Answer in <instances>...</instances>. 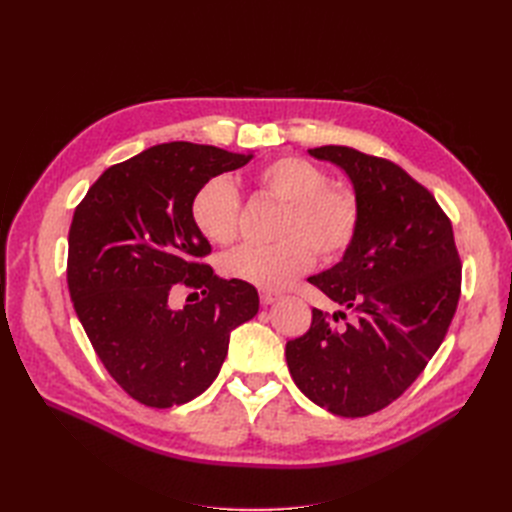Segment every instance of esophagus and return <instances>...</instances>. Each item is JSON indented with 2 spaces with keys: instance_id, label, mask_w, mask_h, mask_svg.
<instances>
[{
  "instance_id": "1",
  "label": "esophagus",
  "mask_w": 512,
  "mask_h": 512,
  "mask_svg": "<svg viewBox=\"0 0 512 512\" xmlns=\"http://www.w3.org/2000/svg\"><path fill=\"white\" fill-rule=\"evenodd\" d=\"M277 299H280V294L269 292V290H262V292H260V303H262V305H271V303H275Z\"/></svg>"
}]
</instances>
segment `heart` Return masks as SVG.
Returning <instances> with one entry per match:
<instances>
[{"label": "heart", "instance_id": "heart-1", "mask_svg": "<svg viewBox=\"0 0 512 512\" xmlns=\"http://www.w3.org/2000/svg\"><path fill=\"white\" fill-rule=\"evenodd\" d=\"M260 196L280 203L271 245H243L224 258L226 275L265 290L288 286L314 262L335 260L354 241L359 200L344 183L297 156H282L254 173ZM192 222L213 243H232L239 235L241 198L228 179L213 177L192 196Z\"/></svg>", "mask_w": 512, "mask_h": 512}]
</instances>
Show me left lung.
Instances as JSON below:
<instances>
[{
	"label": "left lung",
	"mask_w": 512,
	"mask_h": 512,
	"mask_svg": "<svg viewBox=\"0 0 512 512\" xmlns=\"http://www.w3.org/2000/svg\"><path fill=\"white\" fill-rule=\"evenodd\" d=\"M348 175L359 228L335 267L309 277L354 314L339 327L312 309V327L286 344L294 384L337 416L386 408L421 376L451 327L461 292L453 226L433 194L391 160L342 145L309 149Z\"/></svg>",
	"instance_id": "8db88e82"
}]
</instances>
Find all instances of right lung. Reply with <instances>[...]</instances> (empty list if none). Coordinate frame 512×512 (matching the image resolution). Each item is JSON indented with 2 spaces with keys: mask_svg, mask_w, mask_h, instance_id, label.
<instances>
[{
  "mask_svg": "<svg viewBox=\"0 0 512 512\" xmlns=\"http://www.w3.org/2000/svg\"><path fill=\"white\" fill-rule=\"evenodd\" d=\"M252 153L185 141L106 168L76 207L68 290L91 346L115 382L149 408L192 401L218 378L230 331L258 314V292L203 262L211 245L192 222L196 190ZM179 283L203 300L170 310ZM198 294V292H194Z\"/></svg>",
  "mask_w": 512,
  "mask_h": 512,
  "instance_id": "obj_1",
  "label": "right lung"
}]
</instances>
